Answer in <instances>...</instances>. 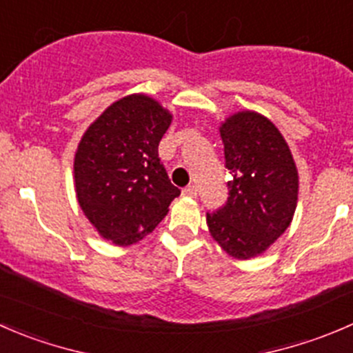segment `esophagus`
Masks as SVG:
<instances>
[{
    "instance_id": "34e87169",
    "label": "esophagus",
    "mask_w": 353,
    "mask_h": 353,
    "mask_svg": "<svg viewBox=\"0 0 353 353\" xmlns=\"http://www.w3.org/2000/svg\"><path fill=\"white\" fill-rule=\"evenodd\" d=\"M181 194L187 195V197H197V187L195 185H188V187H185L181 190Z\"/></svg>"
}]
</instances>
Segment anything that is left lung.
Returning a JSON list of instances; mask_svg holds the SVG:
<instances>
[{"label":"left lung","instance_id":"left-lung-1","mask_svg":"<svg viewBox=\"0 0 353 353\" xmlns=\"http://www.w3.org/2000/svg\"><path fill=\"white\" fill-rule=\"evenodd\" d=\"M228 168V201L209 214L212 240L239 261L266 252L294 219L299 172L276 125L257 111L230 114L219 127Z\"/></svg>","mask_w":353,"mask_h":353}]
</instances>
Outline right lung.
<instances>
[{"instance_id":"add662e5","label":"right lung","mask_w":353,"mask_h":353,"mask_svg":"<svg viewBox=\"0 0 353 353\" xmlns=\"http://www.w3.org/2000/svg\"><path fill=\"white\" fill-rule=\"evenodd\" d=\"M172 120L154 97L130 94L110 104L77 145V201L96 232L114 245L128 247L149 235L180 195L158 156Z\"/></svg>"}]
</instances>
